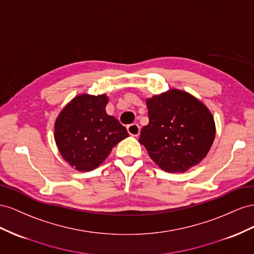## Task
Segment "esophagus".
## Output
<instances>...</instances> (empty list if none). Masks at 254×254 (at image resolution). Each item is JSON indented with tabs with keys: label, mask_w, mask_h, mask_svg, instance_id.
<instances>
[{
	"label": "esophagus",
	"mask_w": 254,
	"mask_h": 254,
	"mask_svg": "<svg viewBox=\"0 0 254 254\" xmlns=\"http://www.w3.org/2000/svg\"><path fill=\"white\" fill-rule=\"evenodd\" d=\"M127 132L132 136H138L140 133V127L137 123H132V125L127 126Z\"/></svg>",
	"instance_id": "34e87169"
}]
</instances>
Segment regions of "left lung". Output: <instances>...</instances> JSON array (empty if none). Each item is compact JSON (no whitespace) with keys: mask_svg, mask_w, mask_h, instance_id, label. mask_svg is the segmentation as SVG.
<instances>
[{"mask_svg":"<svg viewBox=\"0 0 254 254\" xmlns=\"http://www.w3.org/2000/svg\"><path fill=\"white\" fill-rule=\"evenodd\" d=\"M149 125L139 142L167 172H184L199 164L215 138V122L207 107L190 93L171 89L147 100Z\"/></svg>","mask_w":254,"mask_h":254,"instance_id":"1","label":"left lung"}]
</instances>
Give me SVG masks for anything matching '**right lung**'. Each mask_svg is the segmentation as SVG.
Wrapping results in <instances>:
<instances>
[{"label": "right lung", "instance_id": "1", "mask_svg": "<svg viewBox=\"0 0 254 254\" xmlns=\"http://www.w3.org/2000/svg\"><path fill=\"white\" fill-rule=\"evenodd\" d=\"M105 95H82L64 108L55 122V141L62 156L78 171L97 168L112 149L128 136L127 128L108 116Z\"/></svg>", "mask_w": 254, "mask_h": 254}]
</instances>
